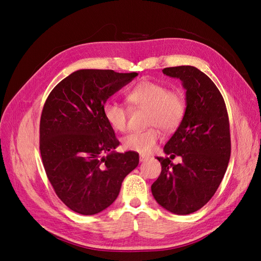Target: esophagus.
Here are the masks:
<instances>
[{
    "label": "esophagus",
    "mask_w": 261,
    "mask_h": 261,
    "mask_svg": "<svg viewBox=\"0 0 261 261\" xmlns=\"http://www.w3.org/2000/svg\"><path fill=\"white\" fill-rule=\"evenodd\" d=\"M148 159H149V156H146V155H144V154H140V156H139L140 162H145V161H147Z\"/></svg>",
    "instance_id": "34e87169"
}]
</instances>
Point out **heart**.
Here are the masks:
<instances>
[{
    "label": "heart",
    "instance_id": "b5f03b06",
    "mask_svg": "<svg viewBox=\"0 0 261 261\" xmlns=\"http://www.w3.org/2000/svg\"><path fill=\"white\" fill-rule=\"evenodd\" d=\"M126 98L132 107L148 110L146 125L150 127L143 132L130 133L123 138V147L128 151L151 153L161 139L159 129L164 133L174 132L185 115L186 103L183 94L154 81L144 80L137 83ZM103 115L115 130H127L128 111L123 106L109 101L103 106Z\"/></svg>",
    "mask_w": 261,
    "mask_h": 261
}]
</instances>
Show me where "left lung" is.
Instances as JSON below:
<instances>
[{
	"mask_svg": "<svg viewBox=\"0 0 261 261\" xmlns=\"http://www.w3.org/2000/svg\"><path fill=\"white\" fill-rule=\"evenodd\" d=\"M176 77L186 89V111L178 128L164 146L171 158L156 156L162 171L151 185L156 202L176 215H189L202 208L222 181L231 155L230 122L222 94L210 78L194 66L162 69Z\"/></svg>",
	"mask_w": 261,
	"mask_h": 261,
	"instance_id": "1",
	"label": "left lung"
}]
</instances>
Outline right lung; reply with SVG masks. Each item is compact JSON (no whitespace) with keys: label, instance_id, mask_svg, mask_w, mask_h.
Returning a JSON list of instances; mask_svg holds the SVG:
<instances>
[{"label":"right lung","instance_id":"obj_1","mask_svg":"<svg viewBox=\"0 0 261 261\" xmlns=\"http://www.w3.org/2000/svg\"><path fill=\"white\" fill-rule=\"evenodd\" d=\"M137 75L80 69L45 100L40 118L43 167L55 194L81 215H96L112 204L123 179L139 163L135 151H113L120 141L103 115L109 97Z\"/></svg>","mask_w":261,"mask_h":261}]
</instances>
